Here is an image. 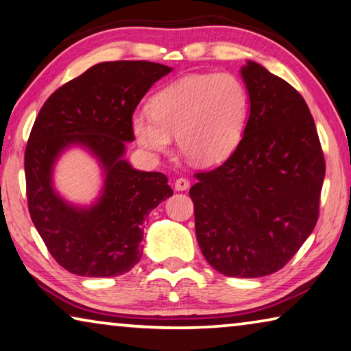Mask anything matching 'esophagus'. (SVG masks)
<instances>
[{"instance_id": "34e87169", "label": "esophagus", "mask_w": 351, "mask_h": 351, "mask_svg": "<svg viewBox=\"0 0 351 351\" xmlns=\"http://www.w3.org/2000/svg\"><path fill=\"white\" fill-rule=\"evenodd\" d=\"M187 187H189V180H186V178H178L175 181V189L176 191H186Z\"/></svg>"}]
</instances>
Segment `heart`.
<instances>
[{
    "label": "heart",
    "mask_w": 351,
    "mask_h": 351,
    "mask_svg": "<svg viewBox=\"0 0 351 351\" xmlns=\"http://www.w3.org/2000/svg\"><path fill=\"white\" fill-rule=\"evenodd\" d=\"M249 110L247 88L234 74H191L156 93L149 114H135L132 130L138 145L151 153H169L176 135L182 153L213 165L238 148Z\"/></svg>",
    "instance_id": "1"
}]
</instances>
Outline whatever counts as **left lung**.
<instances>
[{
  "label": "left lung",
  "mask_w": 351,
  "mask_h": 351,
  "mask_svg": "<svg viewBox=\"0 0 351 351\" xmlns=\"http://www.w3.org/2000/svg\"><path fill=\"white\" fill-rule=\"evenodd\" d=\"M241 74L250 99L243 140L217 169L195 173L189 195L208 263L250 279L284 268L309 238L326 165L301 94L254 61Z\"/></svg>",
  "instance_id": "obj_1"
}]
</instances>
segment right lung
Here are the masks:
<instances>
[{
	"label": "right lung",
	"mask_w": 351,
	"mask_h": 351,
	"mask_svg": "<svg viewBox=\"0 0 351 351\" xmlns=\"http://www.w3.org/2000/svg\"><path fill=\"white\" fill-rule=\"evenodd\" d=\"M171 67L149 61L99 62L47 99L25 149L31 221L66 271L86 277L128 273L142 258V223L173 195L167 176L138 171L123 159L132 142V114ZM71 144L86 145L106 170V186L91 208H75L51 186L56 158Z\"/></svg>",
	"instance_id": "obj_1"
}]
</instances>
